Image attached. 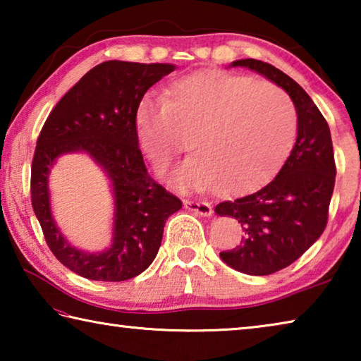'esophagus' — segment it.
<instances>
[{
  "label": "esophagus",
  "mask_w": 361,
  "mask_h": 361,
  "mask_svg": "<svg viewBox=\"0 0 361 361\" xmlns=\"http://www.w3.org/2000/svg\"><path fill=\"white\" fill-rule=\"evenodd\" d=\"M185 207L200 216H210L212 215V205L209 202H197V200H185Z\"/></svg>",
  "instance_id": "esophagus-1"
}]
</instances>
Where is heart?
<instances>
[{
  "instance_id": "obj_1",
  "label": "heart",
  "mask_w": 361,
  "mask_h": 361,
  "mask_svg": "<svg viewBox=\"0 0 361 361\" xmlns=\"http://www.w3.org/2000/svg\"><path fill=\"white\" fill-rule=\"evenodd\" d=\"M140 149L157 170L189 146L176 188L235 195L259 188L283 166L298 129L296 111L276 85L221 70L176 78L166 99L146 95L135 111ZM190 145H187V138Z\"/></svg>"
}]
</instances>
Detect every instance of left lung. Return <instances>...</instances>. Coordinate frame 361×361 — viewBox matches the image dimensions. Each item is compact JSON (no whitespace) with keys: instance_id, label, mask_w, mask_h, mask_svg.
Wrapping results in <instances>:
<instances>
[{"instance_id":"left-lung-1","label":"left lung","mask_w":361,"mask_h":361,"mask_svg":"<svg viewBox=\"0 0 361 361\" xmlns=\"http://www.w3.org/2000/svg\"><path fill=\"white\" fill-rule=\"evenodd\" d=\"M286 90L296 106L298 138L279 175L264 188L218 204V215L235 218L242 243L219 253L226 264L248 276H269L290 266L323 234L336 180L326 119L295 79L261 60H235Z\"/></svg>"}]
</instances>
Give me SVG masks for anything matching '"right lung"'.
<instances>
[{
    "label": "right lung",
    "instance_id": "1",
    "mask_svg": "<svg viewBox=\"0 0 361 361\" xmlns=\"http://www.w3.org/2000/svg\"><path fill=\"white\" fill-rule=\"evenodd\" d=\"M175 70L169 63L108 60L94 66L57 103L42 126L32 162V205L54 256L78 276L122 282L154 261L167 218L181 200L146 170L138 148L135 111L152 84ZM89 152L114 181V245L89 255L69 247L50 215L47 175L65 152Z\"/></svg>",
    "mask_w": 361,
    "mask_h": 361
}]
</instances>
